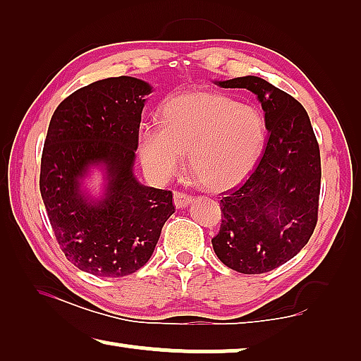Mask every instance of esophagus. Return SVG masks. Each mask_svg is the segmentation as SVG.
I'll use <instances>...</instances> for the list:
<instances>
[{
    "instance_id": "esophagus-1",
    "label": "esophagus",
    "mask_w": 361,
    "mask_h": 361,
    "mask_svg": "<svg viewBox=\"0 0 361 361\" xmlns=\"http://www.w3.org/2000/svg\"><path fill=\"white\" fill-rule=\"evenodd\" d=\"M192 202V197H188L187 193L182 192H174V206L176 208H185L188 203Z\"/></svg>"
}]
</instances>
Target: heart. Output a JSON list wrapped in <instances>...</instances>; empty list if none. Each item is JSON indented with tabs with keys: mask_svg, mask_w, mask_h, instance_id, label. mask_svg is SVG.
Returning a JSON list of instances; mask_svg holds the SVG:
<instances>
[{
	"mask_svg": "<svg viewBox=\"0 0 361 361\" xmlns=\"http://www.w3.org/2000/svg\"><path fill=\"white\" fill-rule=\"evenodd\" d=\"M265 137L257 109L222 94L195 91L164 105L163 125L142 126L139 152L144 166L158 177L177 173L188 153L193 180L204 190L222 192L250 176Z\"/></svg>",
	"mask_w": 361,
	"mask_h": 361,
	"instance_id": "heart-1",
	"label": "heart"
}]
</instances>
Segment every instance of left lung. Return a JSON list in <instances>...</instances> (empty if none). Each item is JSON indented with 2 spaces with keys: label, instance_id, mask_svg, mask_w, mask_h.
I'll return each mask as SVG.
<instances>
[{
  "label": "left lung",
  "instance_id": "left-lung-1",
  "mask_svg": "<svg viewBox=\"0 0 361 361\" xmlns=\"http://www.w3.org/2000/svg\"><path fill=\"white\" fill-rule=\"evenodd\" d=\"M216 85L256 94L269 134L245 184L222 193L224 216L212 247L228 269L265 274L296 256L314 233L322 184L320 147L305 109L269 81L240 76Z\"/></svg>",
  "mask_w": 361,
  "mask_h": 361
}]
</instances>
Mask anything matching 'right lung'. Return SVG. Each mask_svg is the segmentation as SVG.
<instances>
[{
	"mask_svg": "<svg viewBox=\"0 0 361 361\" xmlns=\"http://www.w3.org/2000/svg\"><path fill=\"white\" fill-rule=\"evenodd\" d=\"M149 82L118 76L63 99L51 118L41 155L39 192L65 257L82 271L118 279L149 262L173 192L139 184L133 173ZM92 166L106 169L102 199L80 188Z\"/></svg>",
	"mask_w": 361,
	"mask_h": 361,
	"instance_id": "obj_1",
	"label": "right lung"
}]
</instances>
